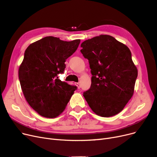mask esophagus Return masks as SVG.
Returning a JSON list of instances; mask_svg holds the SVG:
<instances>
[{
    "instance_id": "34e87169",
    "label": "esophagus",
    "mask_w": 157,
    "mask_h": 157,
    "mask_svg": "<svg viewBox=\"0 0 157 157\" xmlns=\"http://www.w3.org/2000/svg\"><path fill=\"white\" fill-rule=\"evenodd\" d=\"M75 85L77 86L78 89H80V84H79V83H75Z\"/></svg>"
}]
</instances>
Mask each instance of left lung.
<instances>
[{
    "instance_id": "8db88e82",
    "label": "left lung",
    "mask_w": 157,
    "mask_h": 157,
    "mask_svg": "<svg viewBox=\"0 0 157 157\" xmlns=\"http://www.w3.org/2000/svg\"><path fill=\"white\" fill-rule=\"evenodd\" d=\"M81 47L93 75L90 87L83 93L85 99L101 117L118 114L133 96L138 76L129 48L107 34L85 40Z\"/></svg>"
}]
</instances>
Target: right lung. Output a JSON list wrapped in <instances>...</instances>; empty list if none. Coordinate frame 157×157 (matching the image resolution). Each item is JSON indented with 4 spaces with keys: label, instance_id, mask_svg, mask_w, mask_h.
I'll use <instances>...</instances> for the list:
<instances>
[{
    "label": "right lung",
    "instance_id": "obj_1",
    "mask_svg": "<svg viewBox=\"0 0 157 157\" xmlns=\"http://www.w3.org/2000/svg\"><path fill=\"white\" fill-rule=\"evenodd\" d=\"M80 40L63 41L46 36L30 44L19 68V79L24 97L42 117L55 118L65 109L76 89L58 79L65 61L76 51Z\"/></svg>",
    "mask_w": 157,
    "mask_h": 157
}]
</instances>
